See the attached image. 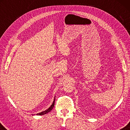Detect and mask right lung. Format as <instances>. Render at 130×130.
Instances as JSON below:
<instances>
[{
    "label": "right lung",
    "instance_id": "right-lung-1",
    "mask_svg": "<svg viewBox=\"0 0 130 130\" xmlns=\"http://www.w3.org/2000/svg\"><path fill=\"white\" fill-rule=\"evenodd\" d=\"M54 103H55V99H54V100L53 103V104H52L51 106H50V107L49 108H48V109H46V110H45V111L41 112H40V113H37V115H45V114H46V113H48V112H49L51 111L52 110V109L53 108V107H54Z\"/></svg>",
    "mask_w": 130,
    "mask_h": 130
}]
</instances>
